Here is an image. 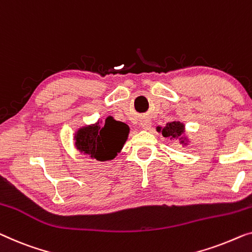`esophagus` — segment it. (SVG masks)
<instances>
[{
	"instance_id": "obj_1",
	"label": "esophagus",
	"mask_w": 252,
	"mask_h": 252,
	"mask_svg": "<svg viewBox=\"0 0 252 252\" xmlns=\"http://www.w3.org/2000/svg\"><path fill=\"white\" fill-rule=\"evenodd\" d=\"M140 124H141L142 128L145 129V130L149 129V128H150V127H151V122H150V119H148V118H143V119H142Z\"/></svg>"
}]
</instances>
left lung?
Listing matches in <instances>:
<instances>
[{"label":"left lung","instance_id":"left-lung-1","mask_svg":"<svg viewBox=\"0 0 252 252\" xmlns=\"http://www.w3.org/2000/svg\"><path fill=\"white\" fill-rule=\"evenodd\" d=\"M157 132L161 133L163 137H169L170 140H177L182 147H189L191 140L188 136L187 129H185L184 123L180 120H173L167 123L165 126H157Z\"/></svg>","mask_w":252,"mask_h":252}]
</instances>
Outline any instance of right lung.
Here are the masks:
<instances>
[{"label": "right lung", "mask_w": 252, "mask_h": 252, "mask_svg": "<svg viewBox=\"0 0 252 252\" xmlns=\"http://www.w3.org/2000/svg\"><path fill=\"white\" fill-rule=\"evenodd\" d=\"M129 126L109 116L104 123L83 125L75 130L74 144L76 150L97 161H110L122 151L129 135Z\"/></svg>", "instance_id": "right-lung-1"}]
</instances>
